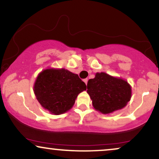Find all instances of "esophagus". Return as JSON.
I'll return each instance as SVG.
<instances>
[{
	"mask_svg": "<svg viewBox=\"0 0 159 159\" xmlns=\"http://www.w3.org/2000/svg\"><path fill=\"white\" fill-rule=\"evenodd\" d=\"M84 83H85L86 84H87V82H88V78H85V79H84Z\"/></svg>",
	"mask_w": 159,
	"mask_h": 159,
	"instance_id": "1",
	"label": "esophagus"
}]
</instances>
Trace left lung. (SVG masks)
<instances>
[{
  "mask_svg": "<svg viewBox=\"0 0 159 159\" xmlns=\"http://www.w3.org/2000/svg\"><path fill=\"white\" fill-rule=\"evenodd\" d=\"M87 92L96 110L103 114H109L126 106L131 96V88L128 82L121 78L100 73L89 80Z\"/></svg>",
  "mask_w": 159,
  "mask_h": 159,
  "instance_id": "8db88e82",
  "label": "left lung"
}]
</instances>
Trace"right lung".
I'll use <instances>...</instances> for the list:
<instances>
[{"mask_svg": "<svg viewBox=\"0 0 159 159\" xmlns=\"http://www.w3.org/2000/svg\"><path fill=\"white\" fill-rule=\"evenodd\" d=\"M86 89L84 81L65 69H48L38 75L34 93L43 108L54 114H63L70 109L80 92Z\"/></svg>", "mask_w": 159, "mask_h": 159, "instance_id": "obj_1", "label": "right lung"}]
</instances>
